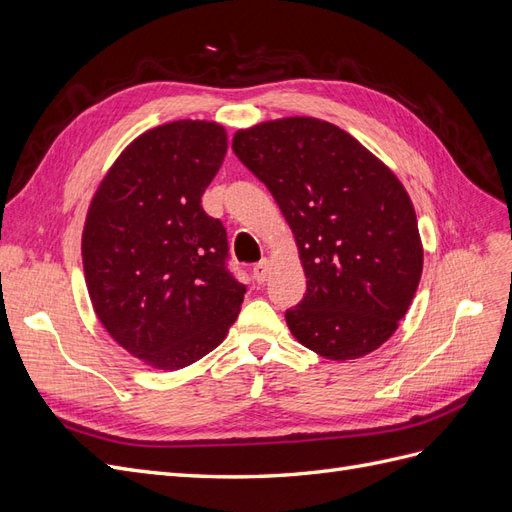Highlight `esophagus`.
<instances>
[{
	"instance_id": "1",
	"label": "esophagus",
	"mask_w": 512,
	"mask_h": 512,
	"mask_svg": "<svg viewBox=\"0 0 512 512\" xmlns=\"http://www.w3.org/2000/svg\"><path fill=\"white\" fill-rule=\"evenodd\" d=\"M269 260L265 258V260H260V262H256L254 265V269H252V273H254V280L258 282V284H265L267 282V277H269Z\"/></svg>"
}]
</instances>
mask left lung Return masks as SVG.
Segmentation results:
<instances>
[{"mask_svg":"<svg viewBox=\"0 0 512 512\" xmlns=\"http://www.w3.org/2000/svg\"><path fill=\"white\" fill-rule=\"evenodd\" d=\"M232 151L267 185L299 245L307 292L286 309L292 335L331 361L380 348L423 273L404 185L356 138L314 117L239 130Z\"/></svg>","mask_w":512,"mask_h":512,"instance_id":"obj_1","label":"left lung"}]
</instances>
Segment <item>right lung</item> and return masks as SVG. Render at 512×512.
<instances>
[{
	"label": "right lung",
	"mask_w": 512,
	"mask_h": 512,
	"mask_svg": "<svg viewBox=\"0 0 512 512\" xmlns=\"http://www.w3.org/2000/svg\"><path fill=\"white\" fill-rule=\"evenodd\" d=\"M220 123L173 121L141 134L108 170L83 230L91 303L119 346L156 369H181L222 344L245 284L228 239L203 209L226 156Z\"/></svg>",
	"instance_id": "add662e5"
}]
</instances>
